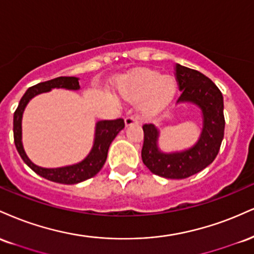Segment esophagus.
I'll return each instance as SVG.
<instances>
[{
  "instance_id": "esophagus-1",
  "label": "esophagus",
  "mask_w": 254,
  "mask_h": 254,
  "mask_svg": "<svg viewBox=\"0 0 254 254\" xmlns=\"http://www.w3.org/2000/svg\"><path fill=\"white\" fill-rule=\"evenodd\" d=\"M136 124H139V120L135 118V116H127V118L125 119V125H126V127L132 126V125H136Z\"/></svg>"
}]
</instances>
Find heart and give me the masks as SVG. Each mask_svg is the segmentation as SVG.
<instances>
[{"instance_id":"heart-1","label":"heart","mask_w":254,"mask_h":254,"mask_svg":"<svg viewBox=\"0 0 254 254\" xmlns=\"http://www.w3.org/2000/svg\"><path fill=\"white\" fill-rule=\"evenodd\" d=\"M121 95L129 101L141 102V113L145 116H156L171 103L176 95L175 79L162 76L156 71H140L121 83Z\"/></svg>"}]
</instances>
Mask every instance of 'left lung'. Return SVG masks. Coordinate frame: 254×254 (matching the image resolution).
Wrapping results in <instances>:
<instances>
[{"mask_svg":"<svg viewBox=\"0 0 254 254\" xmlns=\"http://www.w3.org/2000/svg\"><path fill=\"white\" fill-rule=\"evenodd\" d=\"M175 76L181 90L177 103L190 102L201 109V136L189 150L164 153L158 147L159 132L154 125L146 124L142 126L141 158L152 174L170 180H183L207 168L219 153L225 133L223 97L213 80L199 71L176 64Z\"/></svg>","mask_w":254,"mask_h":254,"instance_id":"8db88e82","label":"left lung"}]
</instances>
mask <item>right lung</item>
<instances>
[{"mask_svg":"<svg viewBox=\"0 0 254 254\" xmlns=\"http://www.w3.org/2000/svg\"><path fill=\"white\" fill-rule=\"evenodd\" d=\"M53 88H64L68 90H78L79 83L77 77H57L55 79L46 80V82L38 83L37 85H33L25 92L22 98L20 100L19 106L14 113L13 122V132H14V142L16 146V150L19 152L20 157L27 165L31 168L35 174L46 180L56 182L61 184H76L89 178L94 177L95 175L103 168L106 163L107 154H108L109 146L113 140L118 135L121 129H124L125 121L124 119H116V120H102L96 124L95 129V140L90 153L84 160L78 164L64 168L57 169H45L33 164L29 158L27 157L22 146V128H21V121H22V114L27 103L33 97L37 96L41 92L50 91Z\"/></svg>","mask_w":254,"mask_h":254,"instance_id":"1","label":"right lung"}]
</instances>
